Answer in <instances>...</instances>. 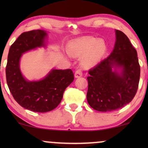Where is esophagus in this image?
<instances>
[{"label": "esophagus", "mask_w": 148, "mask_h": 148, "mask_svg": "<svg viewBox=\"0 0 148 148\" xmlns=\"http://www.w3.org/2000/svg\"><path fill=\"white\" fill-rule=\"evenodd\" d=\"M82 75H83L82 71V69H77L76 71L75 72V77L76 78L81 77H82Z\"/></svg>", "instance_id": "esophagus-1"}]
</instances>
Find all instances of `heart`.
Returning <instances> with one entry per match:
<instances>
[{"instance_id": "obj_1", "label": "heart", "mask_w": 148, "mask_h": 148, "mask_svg": "<svg viewBox=\"0 0 148 148\" xmlns=\"http://www.w3.org/2000/svg\"><path fill=\"white\" fill-rule=\"evenodd\" d=\"M67 50L72 56H82L81 64L85 67H91L100 61L107 50L104 40L87 37L73 40L67 45Z\"/></svg>"}]
</instances>
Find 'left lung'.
I'll return each mask as SVG.
<instances>
[{
  "label": "left lung",
  "instance_id": "1",
  "mask_svg": "<svg viewBox=\"0 0 148 148\" xmlns=\"http://www.w3.org/2000/svg\"><path fill=\"white\" fill-rule=\"evenodd\" d=\"M116 42L110 56L89 71L87 100L94 110H118L131 102L136 94L140 66L136 50L128 37L116 30ZM121 68V72L117 71Z\"/></svg>",
  "mask_w": 148,
  "mask_h": 148
}]
</instances>
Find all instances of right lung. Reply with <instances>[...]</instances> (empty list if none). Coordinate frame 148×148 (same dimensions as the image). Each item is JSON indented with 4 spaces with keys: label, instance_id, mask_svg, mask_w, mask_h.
Masks as SVG:
<instances>
[{
    "label": "right lung",
    "instance_id": "1",
    "mask_svg": "<svg viewBox=\"0 0 148 148\" xmlns=\"http://www.w3.org/2000/svg\"><path fill=\"white\" fill-rule=\"evenodd\" d=\"M47 34L41 29L25 32L10 47L6 66L9 89L16 102L33 112H46L58 106L65 89L73 82L71 69H52L45 77L29 82L22 75L19 61L22 54L38 47L45 46Z\"/></svg>",
    "mask_w": 148,
    "mask_h": 148
}]
</instances>
